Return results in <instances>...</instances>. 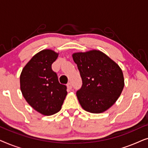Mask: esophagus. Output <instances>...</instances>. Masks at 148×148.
<instances>
[{
  "label": "esophagus",
  "instance_id": "obj_1",
  "mask_svg": "<svg viewBox=\"0 0 148 148\" xmlns=\"http://www.w3.org/2000/svg\"><path fill=\"white\" fill-rule=\"evenodd\" d=\"M67 88L68 89H69V90H71L72 89V84L71 82L68 83L67 84Z\"/></svg>",
  "mask_w": 148,
  "mask_h": 148
}]
</instances>
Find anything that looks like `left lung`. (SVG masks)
<instances>
[{
	"label": "left lung",
	"instance_id": "8db88e82",
	"mask_svg": "<svg viewBox=\"0 0 148 148\" xmlns=\"http://www.w3.org/2000/svg\"><path fill=\"white\" fill-rule=\"evenodd\" d=\"M73 59L77 65L82 86L77 91L79 104L92 113L104 112L112 106L124 88L121 69L99 50L76 52Z\"/></svg>",
	"mask_w": 148,
	"mask_h": 148
}]
</instances>
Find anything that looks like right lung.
<instances>
[{"instance_id": "1", "label": "right lung", "mask_w": 148, "mask_h": 148, "mask_svg": "<svg viewBox=\"0 0 148 148\" xmlns=\"http://www.w3.org/2000/svg\"><path fill=\"white\" fill-rule=\"evenodd\" d=\"M58 56L52 50H43L34 55L20 75V88L27 102L44 115L58 112L67 94L66 86L60 84L52 64Z\"/></svg>"}]
</instances>
